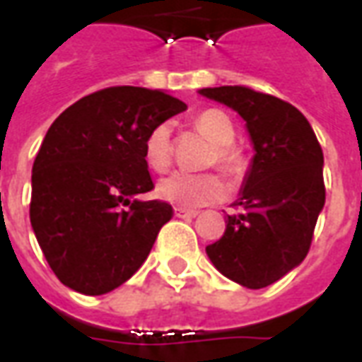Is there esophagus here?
Instances as JSON below:
<instances>
[{
  "label": "esophagus",
  "mask_w": 362,
  "mask_h": 362,
  "mask_svg": "<svg viewBox=\"0 0 362 362\" xmlns=\"http://www.w3.org/2000/svg\"><path fill=\"white\" fill-rule=\"evenodd\" d=\"M174 215H176L178 219H192V217H196L197 211H194V209H182V207H174Z\"/></svg>",
  "instance_id": "esophagus-1"
}]
</instances>
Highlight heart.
I'll list each match as a JSON object with an SVG mask.
<instances>
[{"mask_svg":"<svg viewBox=\"0 0 362 362\" xmlns=\"http://www.w3.org/2000/svg\"><path fill=\"white\" fill-rule=\"evenodd\" d=\"M196 126L215 145L213 163L228 176H236L243 170V157L233 147L236 132L233 122L225 112L207 108L196 118ZM143 157L149 168L163 173L173 160L170 126L160 124L145 139ZM157 196L163 202L178 207H199V205L219 202L225 196V184L215 174L174 173L158 182Z\"/></svg>","mask_w":362,"mask_h":362,"instance_id":"obj_1","label":"heart"}]
</instances>
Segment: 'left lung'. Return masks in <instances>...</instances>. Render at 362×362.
<instances>
[{"instance_id":"1","label":"left lung","mask_w":362,"mask_h":362,"mask_svg":"<svg viewBox=\"0 0 362 362\" xmlns=\"http://www.w3.org/2000/svg\"><path fill=\"white\" fill-rule=\"evenodd\" d=\"M199 95L246 122L254 145L244 176L243 211L227 215L225 235L205 252L225 277L262 288L295 269L310 250L326 204L324 153L308 119L293 104L248 87H209Z\"/></svg>"}]
</instances>
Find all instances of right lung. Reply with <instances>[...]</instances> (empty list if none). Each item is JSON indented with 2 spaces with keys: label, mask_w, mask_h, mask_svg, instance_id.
<instances>
[{
  "label": "right lung",
  "mask_w": 362,
  "mask_h": 362,
  "mask_svg": "<svg viewBox=\"0 0 362 362\" xmlns=\"http://www.w3.org/2000/svg\"><path fill=\"white\" fill-rule=\"evenodd\" d=\"M188 108L163 90L110 87L59 114L33 165L30 225L66 287L104 295L126 283L170 221L143 157L147 135Z\"/></svg>",
  "instance_id": "add662e5"
}]
</instances>
